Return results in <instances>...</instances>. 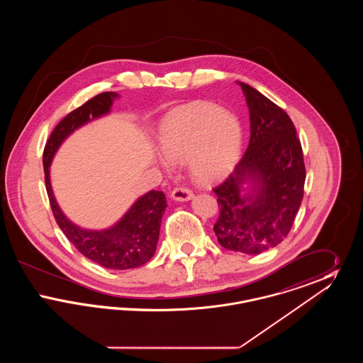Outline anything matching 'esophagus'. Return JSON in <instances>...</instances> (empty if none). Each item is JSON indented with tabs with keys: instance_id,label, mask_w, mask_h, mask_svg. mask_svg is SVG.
I'll use <instances>...</instances> for the list:
<instances>
[{
	"instance_id": "obj_1",
	"label": "esophagus",
	"mask_w": 363,
	"mask_h": 363,
	"mask_svg": "<svg viewBox=\"0 0 363 363\" xmlns=\"http://www.w3.org/2000/svg\"><path fill=\"white\" fill-rule=\"evenodd\" d=\"M172 197L177 201H188L193 197V191L185 186H178L172 191Z\"/></svg>"
}]
</instances>
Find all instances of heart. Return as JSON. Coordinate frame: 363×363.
<instances>
[{
	"mask_svg": "<svg viewBox=\"0 0 363 363\" xmlns=\"http://www.w3.org/2000/svg\"><path fill=\"white\" fill-rule=\"evenodd\" d=\"M243 132L237 116L211 102H193L170 114L159 129V145L169 170L170 162L188 160L191 177L215 182L230 173L241 155Z\"/></svg>",
	"mask_w": 363,
	"mask_h": 363,
	"instance_id": "obj_1",
	"label": "heart"
}]
</instances>
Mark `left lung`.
<instances>
[{"instance_id": "1", "label": "left lung", "mask_w": 363, "mask_h": 363, "mask_svg": "<svg viewBox=\"0 0 363 363\" xmlns=\"http://www.w3.org/2000/svg\"><path fill=\"white\" fill-rule=\"evenodd\" d=\"M250 117L245 155L213 188L220 209L213 225L228 250L259 255L283 241L303 197L306 170L293 121L256 88L240 83Z\"/></svg>"}]
</instances>
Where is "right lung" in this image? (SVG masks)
I'll return each mask as SVG.
<instances>
[{
	"label": "right lung",
	"instance_id": "obj_1",
	"mask_svg": "<svg viewBox=\"0 0 363 363\" xmlns=\"http://www.w3.org/2000/svg\"><path fill=\"white\" fill-rule=\"evenodd\" d=\"M116 92H104L69 113L54 128L43 151V169L46 190L52 215L74 247L86 259L110 269H130L144 265L155 255L160 222L167 207L163 191L150 190L138 197L136 203L121 219L104 230L82 228L64 215L52 194L50 164L62 141L76 129L110 113Z\"/></svg>",
	"mask_w": 363,
	"mask_h": 363
}]
</instances>
